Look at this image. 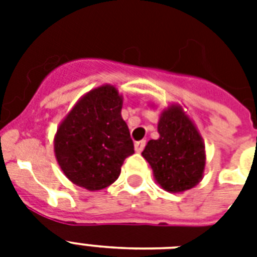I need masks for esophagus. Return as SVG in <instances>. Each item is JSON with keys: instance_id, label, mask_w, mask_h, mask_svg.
Returning <instances> with one entry per match:
<instances>
[{"instance_id": "1", "label": "esophagus", "mask_w": 257, "mask_h": 257, "mask_svg": "<svg viewBox=\"0 0 257 257\" xmlns=\"http://www.w3.org/2000/svg\"><path fill=\"white\" fill-rule=\"evenodd\" d=\"M145 145H147V141L145 140H140V141H137L136 144H135V149H136V152H143L145 148Z\"/></svg>"}]
</instances>
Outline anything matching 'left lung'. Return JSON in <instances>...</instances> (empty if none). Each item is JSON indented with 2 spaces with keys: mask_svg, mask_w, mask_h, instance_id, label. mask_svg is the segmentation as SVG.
<instances>
[{
  "mask_svg": "<svg viewBox=\"0 0 257 257\" xmlns=\"http://www.w3.org/2000/svg\"><path fill=\"white\" fill-rule=\"evenodd\" d=\"M157 140H151L143 157L152 167L155 179L165 191L191 189L203 177L205 152L203 139L180 106L163 112Z\"/></svg>",
  "mask_w": 257,
  "mask_h": 257,
  "instance_id": "left-lung-1",
  "label": "left lung"
}]
</instances>
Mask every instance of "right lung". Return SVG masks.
<instances>
[{"label":"right lung","mask_w":257,"mask_h":257,"mask_svg":"<svg viewBox=\"0 0 257 257\" xmlns=\"http://www.w3.org/2000/svg\"><path fill=\"white\" fill-rule=\"evenodd\" d=\"M121 108L117 89L100 86L82 97L57 129L56 159L78 187L89 191L109 187L118 179L125 159L135 153Z\"/></svg>","instance_id":"add662e5"}]
</instances>
